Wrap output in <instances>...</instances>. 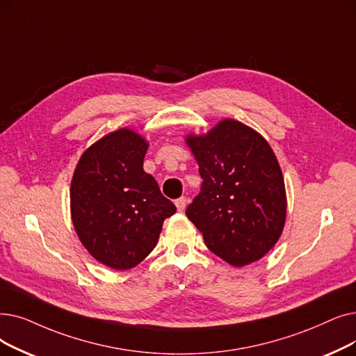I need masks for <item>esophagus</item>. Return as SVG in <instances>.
<instances>
[{"instance_id": "1", "label": "esophagus", "mask_w": 356, "mask_h": 356, "mask_svg": "<svg viewBox=\"0 0 356 356\" xmlns=\"http://www.w3.org/2000/svg\"><path fill=\"white\" fill-rule=\"evenodd\" d=\"M176 208H177V211H184V208H186V204H188V199H186V196H181V197H179V199H176Z\"/></svg>"}]
</instances>
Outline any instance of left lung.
<instances>
[{"label":"left lung","mask_w":356,"mask_h":356,"mask_svg":"<svg viewBox=\"0 0 356 356\" xmlns=\"http://www.w3.org/2000/svg\"><path fill=\"white\" fill-rule=\"evenodd\" d=\"M186 144L199 164L202 186L186 208L208 249L244 266L264 257L285 225L286 195L280 163L264 136L224 119Z\"/></svg>","instance_id":"8db88e82"}]
</instances>
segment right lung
Instances as JSON below:
<instances>
[{
	"instance_id": "add662e5",
	"label": "right lung",
	"mask_w": 356,
	"mask_h": 356,
	"mask_svg": "<svg viewBox=\"0 0 356 356\" xmlns=\"http://www.w3.org/2000/svg\"><path fill=\"white\" fill-rule=\"evenodd\" d=\"M148 143L119 129L84 151L71 181L74 228L88 253L115 270L136 266L176 212L143 164Z\"/></svg>"
}]
</instances>
